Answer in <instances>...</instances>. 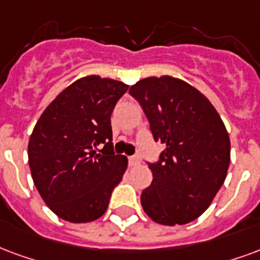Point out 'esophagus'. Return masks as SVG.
Masks as SVG:
<instances>
[{
	"mask_svg": "<svg viewBox=\"0 0 260 260\" xmlns=\"http://www.w3.org/2000/svg\"><path fill=\"white\" fill-rule=\"evenodd\" d=\"M140 159L138 155H132V157H129V165L131 167H136V165L139 164Z\"/></svg>",
	"mask_w": 260,
	"mask_h": 260,
	"instance_id": "obj_1",
	"label": "esophagus"
}]
</instances>
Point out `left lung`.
<instances>
[{
  "instance_id": "1",
  "label": "left lung",
  "mask_w": 260,
  "mask_h": 260,
  "mask_svg": "<svg viewBox=\"0 0 260 260\" xmlns=\"http://www.w3.org/2000/svg\"><path fill=\"white\" fill-rule=\"evenodd\" d=\"M165 145L149 164L153 182L140 203L149 218L165 226L197 219L212 203L228 175L230 139L220 115L205 96L174 77H149L129 88Z\"/></svg>"
}]
</instances>
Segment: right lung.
<instances>
[{"mask_svg":"<svg viewBox=\"0 0 260 260\" xmlns=\"http://www.w3.org/2000/svg\"><path fill=\"white\" fill-rule=\"evenodd\" d=\"M126 91L121 81L82 77L52 101L32 129V180L52 212L67 222L101 218L122 179L128 159L113 151L110 117Z\"/></svg>","mask_w":260,"mask_h":260,"instance_id":"1","label":"right lung"}]
</instances>
